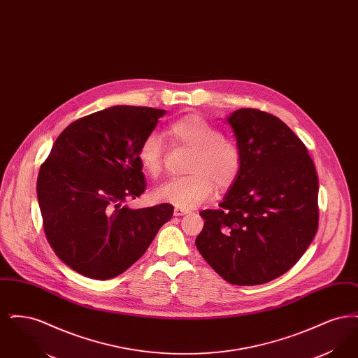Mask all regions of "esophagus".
Returning <instances> with one entry per match:
<instances>
[{"label":"esophagus","mask_w":358,"mask_h":358,"mask_svg":"<svg viewBox=\"0 0 358 358\" xmlns=\"http://www.w3.org/2000/svg\"><path fill=\"white\" fill-rule=\"evenodd\" d=\"M189 213V210L187 209H182V208H174V216H184V215H187Z\"/></svg>","instance_id":"1"}]
</instances>
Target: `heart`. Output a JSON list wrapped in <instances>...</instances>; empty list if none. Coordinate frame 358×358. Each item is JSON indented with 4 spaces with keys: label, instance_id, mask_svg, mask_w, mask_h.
I'll return each instance as SVG.
<instances>
[{
    "label": "heart",
    "instance_id": "1",
    "mask_svg": "<svg viewBox=\"0 0 358 358\" xmlns=\"http://www.w3.org/2000/svg\"><path fill=\"white\" fill-rule=\"evenodd\" d=\"M171 141L193 150L189 176L171 178L154 190V199L177 208L190 209L206 201L219 187H231L241 169V153L238 146L225 139L222 131L208 120L190 115L174 120L168 127ZM138 159L149 176L162 171L164 141L158 133H149L138 149Z\"/></svg>",
    "mask_w": 358,
    "mask_h": 358
}]
</instances>
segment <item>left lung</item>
Returning <instances> with one entry per match:
<instances>
[{"mask_svg":"<svg viewBox=\"0 0 358 358\" xmlns=\"http://www.w3.org/2000/svg\"><path fill=\"white\" fill-rule=\"evenodd\" d=\"M241 169L219 209L200 212L196 247L209 266L238 286L287 273L318 229V177L303 142L271 114L240 108L227 117Z\"/></svg>","mask_w":358,"mask_h":358,"instance_id":"left-lung-1","label":"left lung"}]
</instances>
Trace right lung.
<instances>
[{
	"mask_svg": "<svg viewBox=\"0 0 358 358\" xmlns=\"http://www.w3.org/2000/svg\"><path fill=\"white\" fill-rule=\"evenodd\" d=\"M165 110L115 106L75 120L57 136L37 178L44 232L55 254L87 278L124 273L173 216V205L133 209L146 181L142 139Z\"/></svg>",
	"mask_w": 358,
	"mask_h": 358,
	"instance_id": "1",
	"label": "right lung"
}]
</instances>
